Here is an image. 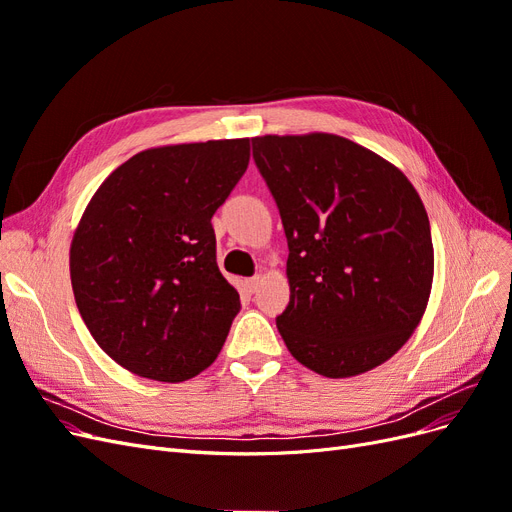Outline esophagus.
Wrapping results in <instances>:
<instances>
[{"instance_id": "obj_1", "label": "esophagus", "mask_w": 512, "mask_h": 512, "mask_svg": "<svg viewBox=\"0 0 512 512\" xmlns=\"http://www.w3.org/2000/svg\"><path fill=\"white\" fill-rule=\"evenodd\" d=\"M258 286H260V275L247 277V280H245V288H247V292H256V290H258Z\"/></svg>"}]
</instances>
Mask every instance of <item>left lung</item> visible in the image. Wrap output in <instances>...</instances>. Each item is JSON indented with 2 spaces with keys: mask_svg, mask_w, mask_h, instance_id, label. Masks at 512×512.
Instances as JSON below:
<instances>
[{
  "mask_svg": "<svg viewBox=\"0 0 512 512\" xmlns=\"http://www.w3.org/2000/svg\"><path fill=\"white\" fill-rule=\"evenodd\" d=\"M252 156L288 241L290 303L275 324L290 354L327 378L391 359L433 280L429 218L412 183L335 134L256 136Z\"/></svg>",
  "mask_w": 512,
  "mask_h": 512,
  "instance_id": "obj_1",
  "label": "left lung"
}]
</instances>
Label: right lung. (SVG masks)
I'll use <instances>...</instances> for the list:
<instances>
[{"label": "right lung", "mask_w": 512, "mask_h": 512, "mask_svg": "<svg viewBox=\"0 0 512 512\" xmlns=\"http://www.w3.org/2000/svg\"><path fill=\"white\" fill-rule=\"evenodd\" d=\"M250 162V138L158 147L113 170L70 247L76 307L132 374L183 382L220 354L239 292L215 262L213 213Z\"/></svg>", "instance_id": "right-lung-1"}]
</instances>
